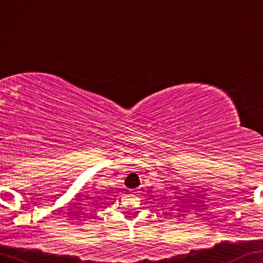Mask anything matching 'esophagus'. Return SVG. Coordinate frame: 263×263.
Segmentation results:
<instances>
[{"label":"esophagus","instance_id":"1","mask_svg":"<svg viewBox=\"0 0 263 263\" xmlns=\"http://www.w3.org/2000/svg\"><path fill=\"white\" fill-rule=\"evenodd\" d=\"M132 193H133V194H137V192H132Z\"/></svg>","mask_w":263,"mask_h":263}]
</instances>
